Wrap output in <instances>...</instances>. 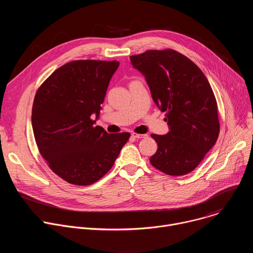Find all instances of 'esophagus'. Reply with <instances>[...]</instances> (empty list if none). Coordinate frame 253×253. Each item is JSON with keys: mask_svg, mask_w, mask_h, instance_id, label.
<instances>
[{"mask_svg": "<svg viewBox=\"0 0 253 253\" xmlns=\"http://www.w3.org/2000/svg\"><path fill=\"white\" fill-rule=\"evenodd\" d=\"M131 135H132V137H134L136 139H142V138H146L148 136L147 134H138V133H132Z\"/></svg>", "mask_w": 253, "mask_h": 253, "instance_id": "obj_1", "label": "esophagus"}]
</instances>
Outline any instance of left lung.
Returning <instances> with one entry per match:
<instances>
[{
	"mask_svg": "<svg viewBox=\"0 0 253 253\" xmlns=\"http://www.w3.org/2000/svg\"><path fill=\"white\" fill-rule=\"evenodd\" d=\"M147 81L151 95L166 112L169 132L152 134L158 144L150 163L170 176L195 170L219 133L217 104L210 83L190 58L174 49L147 50L130 56Z\"/></svg>",
	"mask_w": 253,
	"mask_h": 253,
	"instance_id": "obj_1",
	"label": "left lung"
}]
</instances>
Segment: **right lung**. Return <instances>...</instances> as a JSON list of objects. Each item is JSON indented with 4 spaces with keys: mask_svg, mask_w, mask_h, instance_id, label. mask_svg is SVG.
<instances>
[{
    "mask_svg": "<svg viewBox=\"0 0 253 253\" xmlns=\"http://www.w3.org/2000/svg\"><path fill=\"white\" fill-rule=\"evenodd\" d=\"M118 66L117 60L70 61L36 93L32 125L38 148L52 172L69 184L88 186L100 180L130 137L95 126Z\"/></svg>",
    "mask_w": 253,
    "mask_h": 253,
    "instance_id": "1",
    "label": "right lung"
}]
</instances>
